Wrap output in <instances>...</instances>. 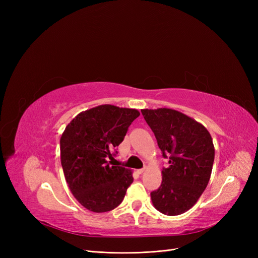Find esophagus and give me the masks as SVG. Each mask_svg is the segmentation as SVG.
Instances as JSON below:
<instances>
[{"label":"esophagus","instance_id":"esophagus-1","mask_svg":"<svg viewBox=\"0 0 258 258\" xmlns=\"http://www.w3.org/2000/svg\"><path fill=\"white\" fill-rule=\"evenodd\" d=\"M145 170H146V168H143V169H140V170H138V173H139V174H142L143 172H145Z\"/></svg>","mask_w":258,"mask_h":258}]
</instances>
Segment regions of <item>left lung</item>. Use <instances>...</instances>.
Here are the masks:
<instances>
[{
	"mask_svg": "<svg viewBox=\"0 0 258 258\" xmlns=\"http://www.w3.org/2000/svg\"><path fill=\"white\" fill-rule=\"evenodd\" d=\"M141 112L162 156H169L161 185L151 192L153 206L169 216L185 213L196 205L210 181L215 152L212 138L204 124L172 108Z\"/></svg>",
	"mask_w": 258,
	"mask_h": 258,
	"instance_id": "obj_1",
	"label": "left lung"
}]
</instances>
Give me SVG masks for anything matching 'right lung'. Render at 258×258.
Here are the masks:
<instances>
[{
	"label": "right lung",
	"instance_id": "add662e5",
	"mask_svg": "<svg viewBox=\"0 0 258 258\" xmlns=\"http://www.w3.org/2000/svg\"><path fill=\"white\" fill-rule=\"evenodd\" d=\"M140 112L103 104L80 113L60 139V157L73 196L91 212L118 207L134 182L132 171L110 165L113 151L126 136Z\"/></svg>",
	"mask_w": 258,
	"mask_h": 258
}]
</instances>
